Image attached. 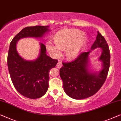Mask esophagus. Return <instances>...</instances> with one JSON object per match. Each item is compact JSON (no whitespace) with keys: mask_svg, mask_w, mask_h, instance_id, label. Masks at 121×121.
I'll return each mask as SVG.
<instances>
[{"mask_svg":"<svg viewBox=\"0 0 121 121\" xmlns=\"http://www.w3.org/2000/svg\"><path fill=\"white\" fill-rule=\"evenodd\" d=\"M62 63H61V62H60V61H59L58 63H57V65H56L57 68H58V69H60V68L62 67Z\"/></svg>","mask_w":121,"mask_h":121,"instance_id":"obj_1","label":"esophagus"}]
</instances>
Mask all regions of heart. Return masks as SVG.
Listing matches in <instances>:
<instances>
[{
	"label": "heart",
	"instance_id": "heart-1",
	"mask_svg": "<svg viewBox=\"0 0 121 121\" xmlns=\"http://www.w3.org/2000/svg\"><path fill=\"white\" fill-rule=\"evenodd\" d=\"M83 32L77 30H65L56 34L54 38L56 45L51 42L47 44L48 52L54 56L60 54V49L65 50L66 55L68 58H73L78 54L86 42Z\"/></svg>",
	"mask_w": 121,
	"mask_h": 121
}]
</instances>
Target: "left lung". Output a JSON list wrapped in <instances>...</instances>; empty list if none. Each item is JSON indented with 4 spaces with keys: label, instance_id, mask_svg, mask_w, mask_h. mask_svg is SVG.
<instances>
[{
    "label": "left lung",
    "instance_id": "8db88e82",
    "mask_svg": "<svg viewBox=\"0 0 121 121\" xmlns=\"http://www.w3.org/2000/svg\"><path fill=\"white\" fill-rule=\"evenodd\" d=\"M98 47L103 50L99 60L103 61L104 67L98 74L88 72V57L91 51L81 52L74 60L62 64L60 76L64 91L71 98L79 100L93 96L104 83L109 70L110 54L106 40L99 32L91 50Z\"/></svg>",
    "mask_w": 121,
    "mask_h": 121
}]
</instances>
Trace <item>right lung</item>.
Segmentation results:
<instances>
[{
	"mask_svg": "<svg viewBox=\"0 0 121 121\" xmlns=\"http://www.w3.org/2000/svg\"><path fill=\"white\" fill-rule=\"evenodd\" d=\"M48 26L27 27L15 35L10 44L8 66L12 82L17 91L29 99L43 96L49 87V72L55 67L58 60L46 54V47L40 44V54L34 61L24 60L16 50L17 42L25 37H41L48 30Z\"/></svg>",
	"mask_w": 121,
	"mask_h": 121,
	"instance_id": "right-lung-1",
	"label": "right lung"
}]
</instances>
